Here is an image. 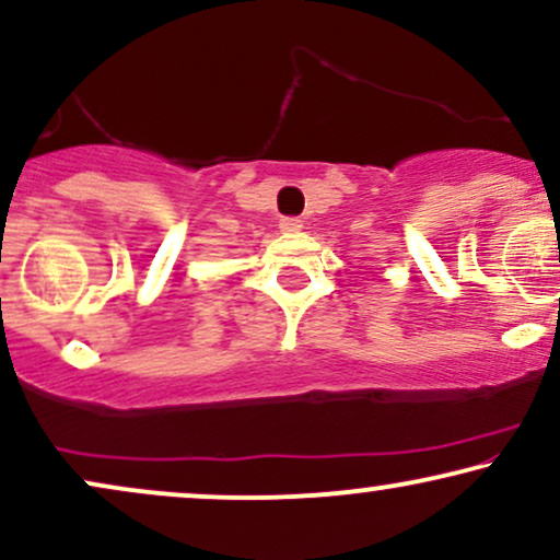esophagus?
Wrapping results in <instances>:
<instances>
[{"label": "esophagus", "instance_id": "34e87169", "mask_svg": "<svg viewBox=\"0 0 560 560\" xmlns=\"http://www.w3.org/2000/svg\"><path fill=\"white\" fill-rule=\"evenodd\" d=\"M303 228V220H299V218H282L280 220V231L282 233H299Z\"/></svg>", "mask_w": 560, "mask_h": 560}]
</instances>
